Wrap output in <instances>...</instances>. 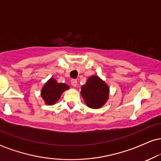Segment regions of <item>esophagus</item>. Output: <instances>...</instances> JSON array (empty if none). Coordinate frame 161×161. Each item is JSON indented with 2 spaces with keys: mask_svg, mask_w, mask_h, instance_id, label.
Segmentation results:
<instances>
[{
  "mask_svg": "<svg viewBox=\"0 0 161 161\" xmlns=\"http://www.w3.org/2000/svg\"><path fill=\"white\" fill-rule=\"evenodd\" d=\"M71 84H72V86H74V87L76 86H77V80H76V79H72Z\"/></svg>",
  "mask_w": 161,
  "mask_h": 161,
  "instance_id": "1",
  "label": "esophagus"
}]
</instances>
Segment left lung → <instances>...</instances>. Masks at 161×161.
I'll list each match as a JSON object with an SVG mask.
<instances>
[{
	"label": "left lung",
	"instance_id": "obj_1",
	"mask_svg": "<svg viewBox=\"0 0 161 161\" xmlns=\"http://www.w3.org/2000/svg\"><path fill=\"white\" fill-rule=\"evenodd\" d=\"M81 95L91 108H100L108 98V86L97 76H92L82 86Z\"/></svg>",
	"mask_w": 161,
	"mask_h": 161
}]
</instances>
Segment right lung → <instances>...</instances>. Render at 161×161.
<instances>
[{"mask_svg": "<svg viewBox=\"0 0 161 161\" xmlns=\"http://www.w3.org/2000/svg\"><path fill=\"white\" fill-rule=\"evenodd\" d=\"M68 88L67 85L58 83L54 79L51 78L42 88V96L46 104L51 105L58 101L61 94Z\"/></svg>", "mask_w": 161, "mask_h": 161, "instance_id": "add662e5", "label": "right lung"}]
</instances>
